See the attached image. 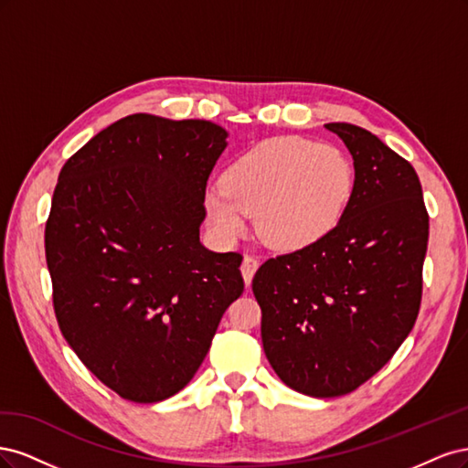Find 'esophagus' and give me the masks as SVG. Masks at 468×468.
Wrapping results in <instances>:
<instances>
[{"mask_svg":"<svg viewBox=\"0 0 468 468\" xmlns=\"http://www.w3.org/2000/svg\"><path fill=\"white\" fill-rule=\"evenodd\" d=\"M260 267V260L256 256H246L244 261H242V275H244V281L246 285H250L251 279H253V273L258 271Z\"/></svg>","mask_w":468,"mask_h":468,"instance_id":"esophagus-1","label":"esophagus"}]
</instances>
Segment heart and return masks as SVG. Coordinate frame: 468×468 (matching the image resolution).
Here are the masks:
<instances>
[{"instance_id":"1","label":"heart","mask_w":468,"mask_h":468,"mask_svg":"<svg viewBox=\"0 0 468 468\" xmlns=\"http://www.w3.org/2000/svg\"><path fill=\"white\" fill-rule=\"evenodd\" d=\"M205 195L207 217L222 238H238L253 215L267 246L316 244L342 218L353 191V165L334 146L273 138L239 155Z\"/></svg>"}]
</instances>
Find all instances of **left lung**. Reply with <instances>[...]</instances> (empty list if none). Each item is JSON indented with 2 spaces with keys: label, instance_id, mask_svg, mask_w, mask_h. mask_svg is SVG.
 Listing matches in <instances>:
<instances>
[{
  "label": "left lung",
  "instance_id": "obj_1",
  "mask_svg": "<svg viewBox=\"0 0 468 468\" xmlns=\"http://www.w3.org/2000/svg\"><path fill=\"white\" fill-rule=\"evenodd\" d=\"M325 129L356 167L344 215L316 244L267 260L251 281L269 363L287 387L316 399L359 388L412 332L430 236L412 164L361 126Z\"/></svg>",
  "mask_w": 468,
  "mask_h": 468
}]
</instances>
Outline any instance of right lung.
Segmentation results:
<instances>
[{"label":"right lung","instance_id":"add662e5","mask_svg":"<svg viewBox=\"0 0 468 468\" xmlns=\"http://www.w3.org/2000/svg\"><path fill=\"white\" fill-rule=\"evenodd\" d=\"M226 136L210 121L136 112L58 176L45 229L54 314L80 361L124 400L186 387L244 292L242 253L199 239Z\"/></svg>","mask_w":468,"mask_h":468}]
</instances>
